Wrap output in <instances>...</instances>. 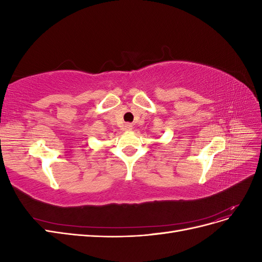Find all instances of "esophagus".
<instances>
[{"mask_svg":"<svg viewBox=\"0 0 262 262\" xmlns=\"http://www.w3.org/2000/svg\"><path fill=\"white\" fill-rule=\"evenodd\" d=\"M132 129H133L132 124H130V123H125V124H124V130H125V131H131Z\"/></svg>","mask_w":262,"mask_h":262,"instance_id":"34e87169","label":"esophagus"}]
</instances>
